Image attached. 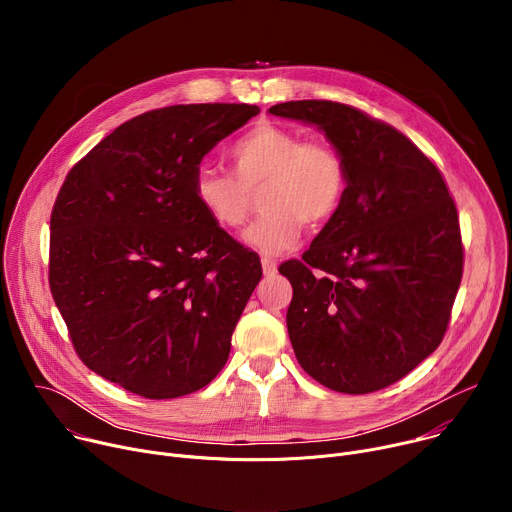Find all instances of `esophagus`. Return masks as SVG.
<instances>
[{
	"label": "esophagus",
	"instance_id": "1",
	"mask_svg": "<svg viewBox=\"0 0 512 512\" xmlns=\"http://www.w3.org/2000/svg\"><path fill=\"white\" fill-rule=\"evenodd\" d=\"M261 265H263V273H265V275H273V273H277V261H275V259L263 257V259H261Z\"/></svg>",
	"mask_w": 512,
	"mask_h": 512
}]
</instances>
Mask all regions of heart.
<instances>
[{
  "instance_id": "1",
  "label": "heart",
  "mask_w": 512,
  "mask_h": 512,
  "mask_svg": "<svg viewBox=\"0 0 512 512\" xmlns=\"http://www.w3.org/2000/svg\"><path fill=\"white\" fill-rule=\"evenodd\" d=\"M229 162L233 174L200 168L192 194L216 227L237 233L247 225L253 194L263 187L259 204L265 212L247 231V243L261 253L291 249L304 225H328L346 198L348 168L336 145L275 123H259L235 139Z\"/></svg>"
}]
</instances>
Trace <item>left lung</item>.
I'll return each instance as SVG.
<instances>
[{"label":"left lung","instance_id":"obj_1","mask_svg":"<svg viewBox=\"0 0 512 512\" xmlns=\"http://www.w3.org/2000/svg\"><path fill=\"white\" fill-rule=\"evenodd\" d=\"M271 115L318 125L348 168L346 198L302 259L287 332L302 369L348 395L385 389L442 344L464 269L456 202L437 166L393 125L334 101Z\"/></svg>","mask_w":512,"mask_h":512}]
</instances>
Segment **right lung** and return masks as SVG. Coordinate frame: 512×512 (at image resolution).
<instances>
[{
  "label": "right lung",
  "instance_id": "1",
  "mask_svg": "<svg viewBox=\"0 0 512 512\" xmlns=\"http://www.w3.org/2000/svg\"><path fill=\"white\" fill-rule=\"evenodd\" d=\"M257 105H172L137 115L66 174L50 214L48 281L79 358L145 399L223 371L259 283V255L192 194L204 154Z\"/></svg>",
  "mask_w": 512,
  "mask_h": 512
}]
</instances>
